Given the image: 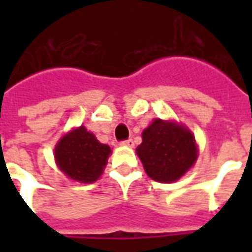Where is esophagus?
Instances as JSON below:
<instances>
[{
  "label": "esophagus",
  "instance_id": "esophagus-1",
  "mask_svg": "<svg viewBox=\"0 0 252 252\" xmlns=\"http://www.w3.org/2000/svg\"><path fill=\"white\" fill-rule=\"evenodd\" d=\"M121 144H123V146L132 147V146H133V140H132V139H126V140H123V142H121Z\"/></svg>",
  "mask_w": 252,
  "mask_h": 252
}]
</instances>
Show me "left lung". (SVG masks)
<instances>
[{"label":"left lung","mask_w":252,"mask_h":252,"mask_svg":"<svg viewBox=\"0 0 252 252\" xmlns=\"http://www.w3.org/2000/svg\"><path fill=\"white\" fill-rule=\"evenodd\" d=\"M136 148L144 170L158 182H174L194 164L197 147L193 135L182 126L157 119L143 131Z\"/></svg>","instance_id":"obj_1"}]
</instances>
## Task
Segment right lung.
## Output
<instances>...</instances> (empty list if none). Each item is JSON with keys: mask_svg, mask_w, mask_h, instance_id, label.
<instances>
[{"mask_svg": "<svg viewBox=\"0 0 252 252\" xmlns=\"http://www.w3.org/2000/svg\"><path fill=\"white\" fill-rule=\"evenodd\" d=\"M109 154V146L99 143L85 126L64 135L55 147L59 169L71 180L83 184L98 180Z\"/></svg>", "mask_w": 252, "mask_h": 252, "instance_id": "obj_1", "label": "right lung"}]
</instances>
